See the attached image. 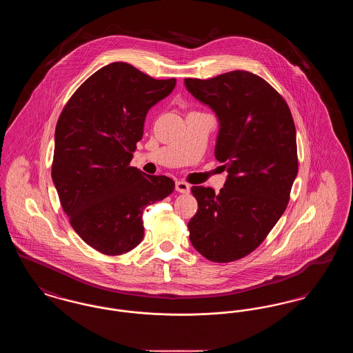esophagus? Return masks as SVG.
<instances>
[{
	"label": "esophagus",
	"mask_w": 353,
	"mask_h": 353,
	"mask_svg": "<svg viewBox=\"0 0 353 353\" xmlns=\"http://www.w3.org/2000/svg\"><path fill=\"white\" fill-rule=\"evenodd\" d=\"M176 190L179 193H189L190 192V186L185 181H176Z\"/></svg>",
	"instance_id": "obj_1"
}]
</instances>
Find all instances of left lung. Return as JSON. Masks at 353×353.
Listing matches in <instances>:
<instances>
[{"label":"left lung","mask_w":353,"mask_h":353,"mask_svg":"<svg viewBox=\"0 0 353 353\" xmlns=\"http://www.w3.org/2000/svg\"><path fill=\"white\" fill-rule=\"evenodd\" d=\"M184 83L219 119L214 154L228 170L217 194L192 186L199 210L189 238L206 259L232 262L255 250L285 213L298 174L294 119L285 99L249 71Z\"/></svg>","instance_id":"obj_1"}]
</instances>
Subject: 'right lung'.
<instances>
[{
	"label": "right lung",
	"mask_w": 353,
	"mask_h": 353,
	"mask_svg": "<svg viewBox=\"0 0 353 353\" xmlns=\"http://www.w3.org/2000/svg\"><path fill=\"white\" fill-rule=\"evenodd\" d=\"M176 79L159 81L125 62L92 74L55 128L51 177L72 229L105 255L131 252L144 236L143 213L173 192L167 176L130 167L145 117Z\"/></svg>",
	"instance_id": "obj_1"
}]
</instances>
